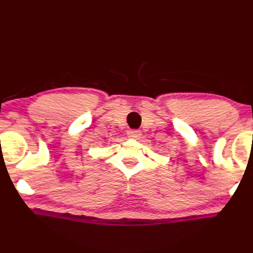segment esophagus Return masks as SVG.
I'll return each mask as SVG.
<instances>
[{
    "mask_svg": "<svg viewBox=\"0 0 253 253\" xmlns=\"http://www.w3.org/2000/svg\"><path fill=\"white\" fill-rule=\"evenodd\" d=\"M128 137H130L132 139H138L140 136H142V131L138 129H129L127 131Z\"/></svg>",
    "mask_w": 253,
    "mask_h": 253,
    "instance_id": "1",
    "label": "esophagus"
}]
</instances>
